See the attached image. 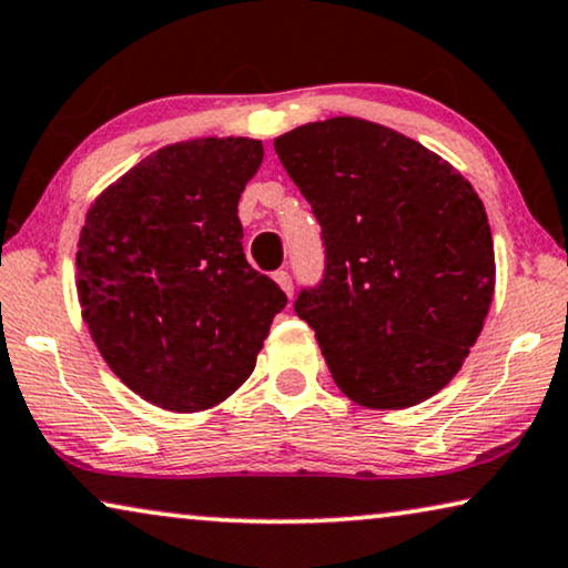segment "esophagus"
<instances>
[{
	"instance_id": "1",
	"label": "esophagus",
	"mask_w": 568,
	"mask_h": 568,
	"mask_svg": "<svg viewBox=\"0 0 568 568\" xmlns=\"http://www.w3.org/2000/svg\"><path fill=\"white\" fill-rule=\"evenodd\" d=\"M274 282L282 286V290L290 294L292 297V292H294V284H292V274L290 271H284V268H278V271H274Z\"/></svg>"
}]
</instances>
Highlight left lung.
<instances>
[{
    "label": "left lung",
    "mask_w": 568,
    "mask_h": 568,
    "mask_svg": "<svg viewBox=\"0 0 568 568\" xmlns=\"http://www.w3.org/2000/svg\"><path fill=\"white\" fill-rule=\"evenodd\" d=\"M320 223L325 266L294 312L335 384L402 409L454 379L495 294V243L474 186L420 143L356 118L274 141Z\"/></svg>",
    "instance_id": "obj_1"
}]
</instances>
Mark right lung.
I'll use <instances>...</instances> for the list:
<instances>
[{
	"label": "right lung",
	"mask_w": 568,
	"mask_h": 568,
	"mask_svg": "<svg viewBox=\"0 0 568 568\" xmlns=\"http://www.w3.org/2000/svg\"><path fill=\"white\" fill-rule=\"evenodd\" d=\"M261 161L251 138L166 145L106 189L81 227L89 333L112 372L163 409L230 397L286 304L243 253L237 200Z\"/></svg>",
	"instance_id": "obj_1"
}]
</instances>
